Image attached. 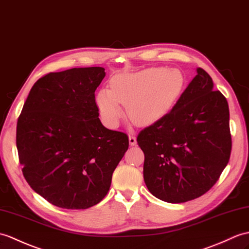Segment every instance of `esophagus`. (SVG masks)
<instances>
[{
	"mask_svg": "<svg viewBox=\"0 0 249 249\" xmlns=\"http://www.w3.org/2000/svg\"><path fill=\"white\" fill-rule=\"evenodd\" d=\"M128 140H129V144H130L131 146H134V145H136V144H137V139H136L135 136H129Z\"/></svg>",
	"mask_w": 249,
	"mask_h": 249,
	"instance_id": "esophagus-1",
	"label": "esophagus"
}]
</instances>
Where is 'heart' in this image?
<instances>
[{"instance_id": "b5f03b06", "label": "heart", "mask_w": 249, "mask_h": 249, "mask_svg": "<svg viewBox=\"0 0 249 249\" xmlns=\"http://www.w3.org/2000/svg\"><path fill=\"white\" fill-rule=\"evenodd\" d=\"M186 87V77L176 68L152 67L112 77L110 90L101 89L95 103L104 122L117 127L124 115L122 105L132 123L148 126L171 112Z\"/></svg>"}]
</instances>
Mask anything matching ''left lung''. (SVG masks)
<instances>
[{
  "instance_id": "1",
  "label": "left lung",
  "mask_w": 249,
  "mask_h": 249,
  "mask_svg": "<svg viewBox=\"0 0 249 249\" xmlns=\"http://www.w3.org/2000/svg\"><path fill=\"white\" fill-rule=\"evenodd\" d=\"M196 71L171 112L137 138L146 187L166 203H186L208 192L230 158L227 100L213 91L204 69Z\"/></svg>"
}]
</instances>
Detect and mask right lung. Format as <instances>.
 Wrapping results in <instances>:
<instances>
[{"label": "right lung", "instance_id": "obj_1", "mask_svg": "<svg viewBox=\"0 0 249 249\" xmlns=\"http://www.w3.org/2000/svg\"><path fill=\"white\" fill-rule=\"evenodd\" d=\"M101 67L49 73L30 91L17 123L22 172L35 192L63 209H87L105 197L128 149L126 134L98 119Z\"/></svg>", "mask_w": 249, "mask_h": 249}]
</instances>
